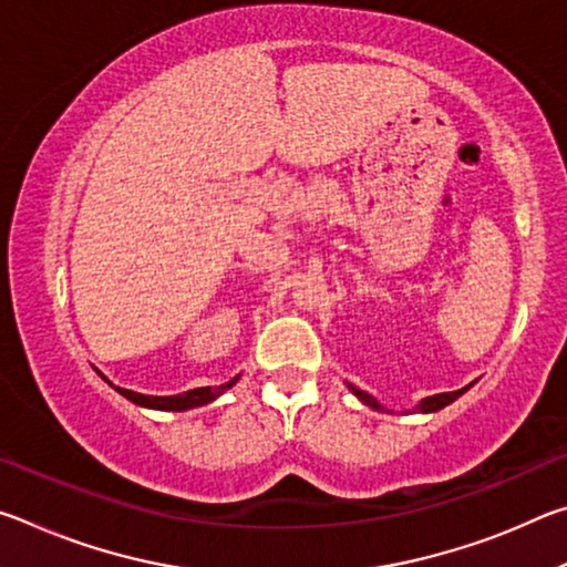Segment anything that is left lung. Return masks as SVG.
<instances>
[{"label":"left lung","mask_w":567,"mask_h":567,"mask_svg":"<svg viewBox=\"0 0 567 567\" xmlns=\"http://www.w3.org/2000/svg\"><path fill=\"white\" fill-rule=\"evenodd\" d=\"M348 388H350V392L354 398H358L362 405H368V408H372V410H378V412H392V410H388V408H382L380 402L370 395V392H364V390H360V388H354V385H350L348 382ZM470 390V385L467 388H460V390H455V392H440V395H430V398H422L417 405H415V410L412 412H437V410H443V408H447L450 402H455L460 395H463V392H467Z\"/></svg>","instance_id":"8db88e82"}]
</instances>
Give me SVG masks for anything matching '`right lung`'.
Segmentation results:
<instances>
[{
    "label": "right lung",
    "instance_id": "1",
    "mask_svg": "<svg viewBox=\"0 0 567 567\" xmlns=\"http://www.w3.org/2000/svg\"><path fill=\"white\" fill-rule=\"evenodd\" d=\"M100 372V370H97ZM102 375V372H100ZM102 380H107L102 375ZM239 380V375H235L229 382H225V385H217V388H195V390H187V392H179V395H142V392H134V390H124V388H114L112 382L110 385L120 392L122 398H127L130 402H134V405L140 408H147V410H165V412H185V410H192V408H203L207 405V402L217 400L223 392H227L229 388L235 385V382Z\"/></svg>",
    "mask_w": 567,
    "mask_h": 567
}]
</instances>
